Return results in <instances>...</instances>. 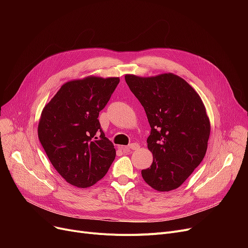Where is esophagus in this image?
<instances>
[{
  "mask_svg": "<svg viewBox=\"0 0 248 248\" xmlns=\"http://www.w3.org/2000/svg\"><path fill=\"white\" fill-rule=\"evenodd\" d=\"M121 149L124 152H128V151H131V150H139L140 149V145L136 144V142H134V144H131V145H128V146H122Z\"/></svg>",
  "mask_w": 248,
  "mask_h": 248,
  "instance_id": "obj_1",
  "label": "esophagus"
}]
</instances>
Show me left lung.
<instances>
[{
  "label": "left lung",
  "mask_w": 248,
  "mask_h": 248,
  "mask_svg": "<svg viewBox=\"0 0 248 248\" xmlns=\"http://www.w3.org/2000/svg\"><path fill=\"white\" fill-rule=\"evenodd\" d=\"M145 108L151 126L147 142L153 164L141 170L145 182L160 192L179 188L202 162L210 122L199 94L173 73L152 77L124 76Z\"/></svg>",
  "instance_id": "obj_1"
}]
</instances>
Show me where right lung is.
<instances>
[{
  "mask_svg": "<svg viewBox=\"0 0 248 248\" xmlns=\"http://www.w3.org/2000/svg\"><path fill=\"white\" fill-rule=\"evenodd\" d=\"M119 82V77L97 76L68 81L42 110L39 140L56 171L73 186L94 185L115 158V149L102 132L98 114Z\"/></svg>",
  "mask_w": 248,
  "mask_h": 248,
  "instance_id": "obj_1",
  "label": "right lung"
}]
</instances>
